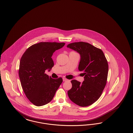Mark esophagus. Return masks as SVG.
I'll use <instances>...</instances> for the list:
<instances>
[{"label": "esophagus", "mask_w": 133, "mask_h": 133, "mask_svg": "<svg viewBox=\"0 0 133 133\" xmlns=\"http://www.w3.org/2000/svg\"><path fill=\"white\" fill-rule=\"evenodd\" d=\"M68 80L67 79H66V78H63V81L65 82V81H68Z\"/></svg>", "instance_id": "34e87169"}]
</instances>
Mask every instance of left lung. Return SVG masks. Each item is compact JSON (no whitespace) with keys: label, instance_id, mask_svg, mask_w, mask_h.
Returning a JSON list of instances; mask_svg holds the SVG:
<instances>
[{"label":"left lung","instance_id":"8db88e82","mask_svg":"<svg viewBox=\"0 0 133 133\" xmlns=\"http://www.w3.org/2000/svg\"><path fill=\"white\" fill-rule=\"evenodd\" d=\"M67 47L81 56L78 70L83 72L84 81L72 80V87L68 91L70 100L81 107L93 104L101 97L106 84L108 64L102 51L84 42L70 43Z\"/></svg>","mask_w":133,"mask_h":133}]
</instances>
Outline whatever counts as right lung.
Returning <instances> with one entry per match:
<instances>
[{"label": "right lung", "mask_w": 133, "mask_h": 133, "mask_svg": "<svg viewBox=\"0 0 133 133\" xmlns=\"http://www.w3.org/2000/svg\"><path fill=\"white\" fill-rule=\"evenodd\" d=\"M65 43L39 42L26 50L21 57L19 77L26 96L32 104L41 106L52 101L62 79H53L45 74L54 65L53 53L62 48Z\"/></svg>", "instance_id": "right-lung-1"}]
</instances>
